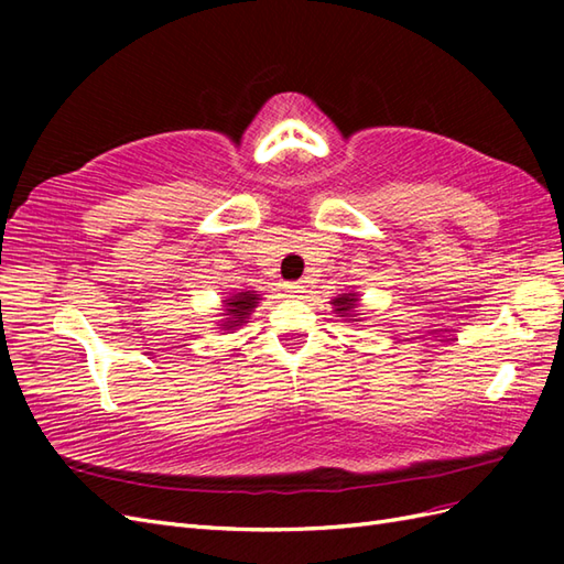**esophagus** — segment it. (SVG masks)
<instances>
[{
  "label": "esophagus",
  "instance_id": "esophagus-1",
  "mask_svg": "<svg viewBox=\"0 0 564 564\" xmlns=\"http://www.w3.org/2000/svg\"><path fill=\"white\" fill-rule=\"evenodd\" d=\"M284 292H286L289 296H299V294L303 292V284H301V282H286V284H284Z\"/></svg>",
  "mask_w": 564,
  "mask_h": 564
}]
</instances>
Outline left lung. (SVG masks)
Segmentation results:
<instances>
[{"instance_id": "8db88e82", "label": "left lung", "mask_w": 564, "mask_h": 564, "mask_svg": "<svg viewBox=\"0 0 564 564\" xmlns=\"http://www.w3.org/2000/svg\"><path fill=\"white\" fill-rule=\"evenodd\" d=\"M332 303L336 305V311L340 313V317H346V313H350V311L355 308V303H357V299H355V294H344V296H338V299H334Z\"/></svg>"}]
</instances>
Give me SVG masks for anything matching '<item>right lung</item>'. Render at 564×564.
Listing matches in <instances>:
<instances>
[{
    "mask_svg": "<svg viewBox=\"0 0 564 564\" xmlns=\"http://www.w3.org/2000/svg\"><path fill=\"white\" fill-rule=\"evenodd\" d=\"M256 303H259V294H253V292H240L232 299H228L226 313H224L228 317L224 322V327L232 329V327H240V324H245L247 317L251 315V311L256 308Z\"/></svg>",
    "mask_w": 564,
    "mask_h": 564,
    "instance_id": "obj_1",
    "label": "right lung"
}]
</instances>
